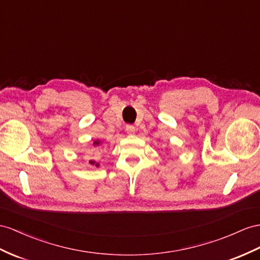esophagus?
<instances>
[{"mask_svg": "<svg viewBox=\"0 0 260 260\" xmlns=\"http://www.w3.org/2000/svg\"><path fill=\"white\" fill-rule=\"evenodd\" d=\"M126 132H127L128 134H134L135 127L133 125H126Z\"/></svg>", "mask_w": 260, "mask_h": 260, "instance_id": "1", "label": "esophagus"}]
</instances>
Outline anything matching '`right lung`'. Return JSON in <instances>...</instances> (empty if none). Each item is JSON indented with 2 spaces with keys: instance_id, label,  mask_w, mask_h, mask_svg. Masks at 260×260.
<instances>
[{
  "instance_id": "obj_1",
  "label": "right lung",
  "mask_w": 260,
  "mask_h": 260,
  "mask_svg": "<svg viewBox=\"0 0 260 260\" xmlns=\"http://www.w3.org/2000/svg\"><path fill=\"white\" fill-rule=\"evenodd\" d=\"M100 144H101V142H100V141H94V142H93V145H94V146H99ZM89 162H90L91 165H93V166H95V167H99V164L95 162L94 159H91V160H90Z\"/></svg>"
}]
</instances>
